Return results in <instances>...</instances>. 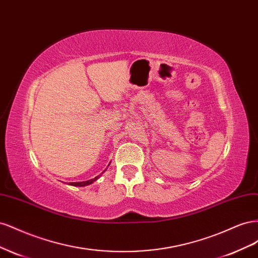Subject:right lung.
Here are the masks:
<instances>
[{"instance_id": "add662e5", "label": "right lung", "mask_w": 258, "mask_h": 258, "mask_svg": "<svg viewBox=\"0 0 258 258\" xmlns=\"http://www.w3.org/2000/svg\"><path fill=\"white\" fill-rule=\"evenodd\" d=\"M99 177H100V176H96L95 178H91V179H89V181H84V182H73V183H70V185H72V186H80V187H82V186H87V185L92 184L95 181H97V179H98Z\"/></svg>"}]
</instances>
